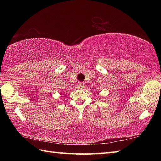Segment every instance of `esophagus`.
Here are the masks:
<instances>
[{
    "instance_id": "1",
    "label": "esophagus",
    "mask_w": 161,
    "mask_h": 161,
    "mask_svg": "<svg viewBox=\"0 0 161 161\" xmlns=\"http://www.w3.org/2000/svg\"><path fill=\"white\" fill-rule=\"evenodd\" d=\"M84 87H85V84L83 83H79L77 84V88H79V89H83Z\"/></svg>"
}]
</instances>
